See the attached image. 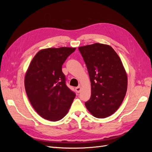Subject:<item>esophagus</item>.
I'll return each instance as SVG.
<instances>
[{
    "mask_svg": "<svg viewBox=\"0 0 152 152\" xmlns=\"http://www.w3.org/2000/svg\"><path fill=\"white\" fill-rule=\"evenodd\" d=\"M75 90H76V91H77V93H79L80 92V91H81V87L80 86H79V87H77L76 88H75Z\"/></svg>",
    "mask_w": 152,
    "mask_h": 152,
    "instance_id": "esophagus-1",
    "label": "esophagus"
}]
</instances>
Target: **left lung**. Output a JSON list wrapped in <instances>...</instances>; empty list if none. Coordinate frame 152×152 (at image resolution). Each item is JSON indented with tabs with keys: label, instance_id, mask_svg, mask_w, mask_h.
<instances>
[{
	"label": "left lung",
	"instance_id": "1",
	"mask_svg": "<svg viewBox=\"0 0 152 152\" xmlns=\"http://www.w3.org/2000/svg\"><path fill=\"white\" fill-rule=\"evenodd\" d=\"M88 70L91 97L85 103L96 118L112 115L120 107L127 89V75L120 57L107 44L94 43L79 48Z\"/></svg>",
	"mask_w": 152,
	"mask_h": 152
}]
</instances>
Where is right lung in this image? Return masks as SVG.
<instances>
[{"label": "right lung", "mask_w": 152, "mask_h": 152, "mask_svg": "<svg viewBox=\"0 0 152 152\" xmlns=\"http://www.w3.org/2000/svg\"><path fill=\"white\" fill-rule=\"evenodd\" d=\"M75 48L43 49L35 54L25 76V87L32 107L40 117L50 121L67 114L75 94L65 84L62 65Z\"/></svg>", "instance_id": "add662e5"}]
</instances>
